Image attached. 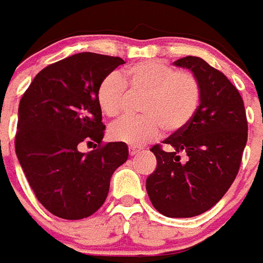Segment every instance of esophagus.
Here are the masks:
<instances>
[{
    "mask_svg": "<svg viewBox=\"0 0 263 263\" xmlns=\"http://www.w3.org/2000/svg\"><path fill=\"white\" fill-rule=\"evenodd\" d=\"M128 151H129V155H131V157H134V155H136V154L140 153V148H138V147H129V148H128Z\"/></svg>",
    "mask_w": 263,
    "mask_h": 263,
    "instance_id": "obj_1",
    "label": "esophagus"
}]
</instances>
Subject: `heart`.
<instances>
[{
    "label": "heart",
    "instance_id": "obj_1",
    "mask_svg": "<svg viewBox=\"0 0 263 263\" xmlns=\"http://www.w3.org/2000/svg\"><path fill=\"white\" fill-rule=\"evenodd\" d=\"M120 77L110 72L98 83V108L108 117L119 116L125 102L124 85L131 91L146 95L140 117H127L109 128L115 142L139 147L161 136L163 125L180 131L192 120L201 100V87L189 71H177L161 61H144L129 66Z\"/></svg>",
    "mask_w": 263,
    "mask_h": 263
}]
</instances>
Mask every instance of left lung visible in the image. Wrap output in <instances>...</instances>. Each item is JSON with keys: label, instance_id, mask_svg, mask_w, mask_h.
Here are the masks:
<instances>
[{"label": "left lung", "instance_id": "left-lung-1", "mask_svg": "<svg viewBox=\"0 0 263 263\" xmlns=\"http://www.w3.org/2000/svg\"><path fill=\"white\" fill-rule=\"evenodd\" d=\"M178 67L191 70L201 87L192 120L151 151L157 168L146 189L154 208L167 217H193L212 208L230 189L247 143L243 100L227 77L198 57L181 58ZM185 161H180V154Z\"/></svg>", "mask_w": 263, "mask_h": 263}]
</instances>
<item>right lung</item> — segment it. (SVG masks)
<instances>
[{
  "instance_id": "right-lung-1",
  "label": "right lung",
  "mask_w": 263,
  "mask_h": 263,
  "mask_svg": "<svg viewBox=\"0 0 263 263\" xmlns=\"http://www.w3.org/2000/svg\"><path fill=\"white\" fill-rule=\"evenodd\" d=\"M121 58L81 52L47 66L18 105L14 146L36 198L52 215L78 220L104 204L110 177L128 159L127 144L101 146L105 125L96 91ZM82 142L97 151H79Z\"/></svg>"
}]
</instances>
